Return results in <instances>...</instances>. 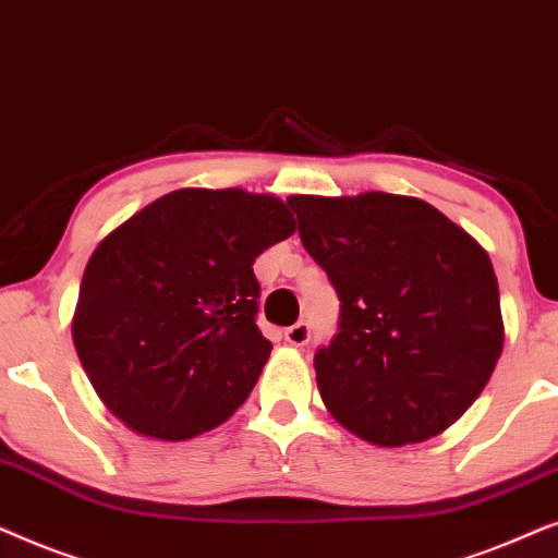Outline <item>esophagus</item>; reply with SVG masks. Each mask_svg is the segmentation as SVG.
Segmentation results:
<instances>
[{
    "label": "esophagus",
    "mask_w": 558,
    "mask_h": 558,
    "mask_svg": "<svg viewBox=\"0 0 558 558\" xmlns=\"http://www.w3.org/2000/svg\"><path fill=\"white\" fill-rule=\"evenodd\" d=\"M308 339H311V326L306 322H299V324H293L291 329H286V341L291 347L308 344Z\"/></svg>",
    "instance_id": "34e87169"
}]
</instances>
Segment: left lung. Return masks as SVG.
<instances>
[{
	"label": "left lung",
	"instance_id": "obj_1",
	"mask_svg": "<svg viewBox=\"0 0 558 558\" xmlns=\"http://www.w3.org/2000/svg\"><path fill=\"white\" fill-rule=\"evenodd\" d=\"M303 247L341 301L314 356L324 405L377 447L439 436L500 360V291L487 252L413 196H291Z\"/></svg>",
	"mask_w": 558,
	"mask_h": 558
}]
</instances>
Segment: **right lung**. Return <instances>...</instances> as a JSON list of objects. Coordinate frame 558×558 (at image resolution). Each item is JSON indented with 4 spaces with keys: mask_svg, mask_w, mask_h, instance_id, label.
<instances>
[{
    "mask_svg": "<svg viewBox=\"0 0 558 558\" xmlns=\"http://www.w3.org/2000/svg\"><path fill=\"white\" fill-rule=\"evenodd\" d=\"M295 232L272 193L178 189L109 232L81 280L73 347L96 396L158 441L217 428L255 388V257Z\"/></svg>",
    "mask_w": 558,
    "mask_h": 558,
    "instance_id": "obj_1",
    "label": "right lung"
}]
</instances>
